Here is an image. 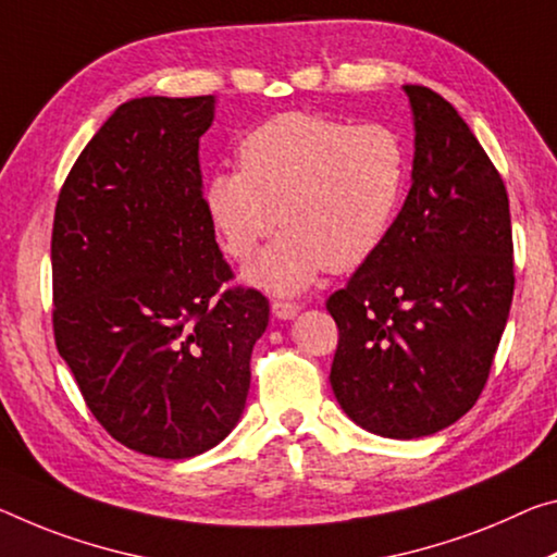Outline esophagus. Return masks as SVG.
<instances>
[{
	"label": "esophagus",
	"mask_w": 557,
	"mask_h": 557,
	"mask_svg": "<svg viewBox=\"0 0 557 557\" xmlns=\"http://www.w3.org/2000/svg\"><path fill=\"white\" fill-rule=\"evenodd\" d=\"M299 310H302V305L297 302H285V299H275V302H272V312H275L280 320H295Z\"/></svg>",
	"instance_id": "esophagus-1"
}]
</instances>
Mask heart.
<instances>
[{
  "label": "heart",
  "mask_w": 557,
  "mask_h": 557,
  "mask_svg": "<svg viewBox=\"0 0 557 557\" xmlns=\"http://www.w3.org/2000/svg\"><path fill=\"white\" fill-rule=\"evenodd\" d=\"M237 165L208 181V220L237 262L285 227L247 272L252 285L282 295L372 258L409 181L404 138L392 126L299 111L252 128L237 146Z\"/></svg>",
  "instance_id": "heart-1"
}]
</instances>
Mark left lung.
<instances>
[{
  "label": "left lung",
  "instance_id": "8db88e82",
  "mask_svg": "<svg viewBox=\"0 0 557 557\" xmlns=\"http://www.w3.org/2000/svg\"><path fill=\"white\" fill-rule=\"evenodd\" d=\"M417 153L384 245L326 299L330 382L347 417L389 438L451 426L479 401L513 302L500 173L444 96L404 86Z\"/></svg>",
  "mask_w": 557,
  "mask_h": 557
}]
</instances>
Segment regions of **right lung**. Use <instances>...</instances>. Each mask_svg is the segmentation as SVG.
<instances>
[{
  "mask_svg": "<svg viewBox=\"0 0 557 557\" xmlns=\"http://www.w3.org/2000/svg\"><path fill=\"white\" fill-rule=\"evenodd\" d=\"M213 96L121 103L61 185L54 339L96 421L138 454L190 458L240 419L268 297L235 275L206 213Z\"/></svg>",
  "mask_w": 557,
  "mask_h": 557,
  "instance_id": "1",
  "label": "right lung"
}]
</instances>
